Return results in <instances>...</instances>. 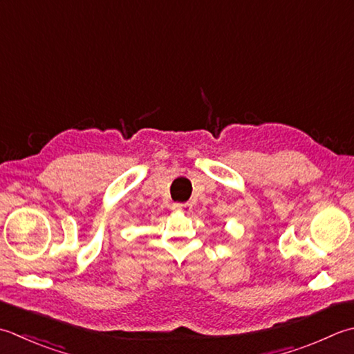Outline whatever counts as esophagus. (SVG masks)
Instances as JSON below:
<instances>
[{"instance_id":"1","label":"esophagus","mask_w":354,"mask_h":354,"mask_svg":"<svg viewBox=\"0 0 354 354\" xmlns=\"http://www.w3.org/2000/svg\"><path fill=\"white\" fill-rule=\"evenodd\" d=\"M171 209L175 212H189L190 205L189 204H183V203H175L171 205Z\"/></svg>"}]
</instances>
